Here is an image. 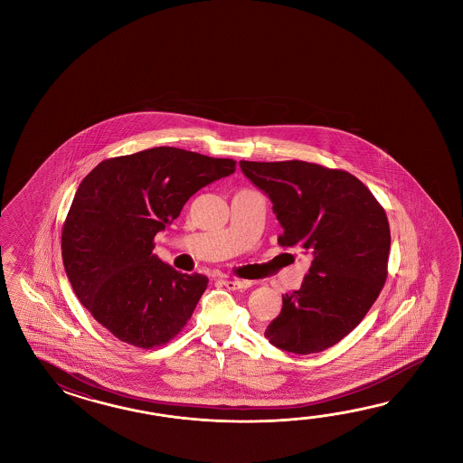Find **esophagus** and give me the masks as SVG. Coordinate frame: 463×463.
Returning a JSON list of instances; mask_svg holds the SVG:
<instances>
[{"mask_svg": "<svg viewBox=\"0 0 463 463\" xmlns=\"http://www.w3.org/2000/svg\"><path fill=\"white\" fill-rule=\"evenodd\" d=\"M223 285L227 286L228 289H246V288L251 286V281L238 279V278H228V279H223Z\"/></svg>", "mask_w": 463, "mask_h": 463, "instance_id": "esophagus-1", "label": "esophagus"}]
</instances>
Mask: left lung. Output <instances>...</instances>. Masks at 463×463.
Wrapping results in <instances>:
<instances>
[{"label": "left lung", "mask_w": 463, "mask_h": 463, "mask_svg": "<svg viewBox=\"0 0 463 463\" xmlns=\"http://www.w3.org/2000/svg\"><path fill=\"white\" fill-rule=\"evenodd\" d=\"M240 168L271 200L283 228L278 243L311 256L301 288L283 295L265 337L288 353H321L363 321L384 286L391 250L384 208L345 170L303 160H241Z\"/></svg>", "instance_id": "8db88e82"}]
</instances>
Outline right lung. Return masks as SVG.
<instances>
[{
    "label": "right lung",
    "instance_id": "right-lung-1",
    "mask_svg": "<svg viewBox=\"0 0 463 463\" xmlns=\"http://www.w3.org/2000/svg\"><path fill=\"white\" fill-rule=\"evenodd\" d=\"M235 172V160L156 147L100 162L80 182L62 228V263L99 325L137 347L165 345L187 325L203 275L154 255V236L188 198Z\"/></svg>",
    "mask_w": 463,
    "mask_h": 463
}]
</instances>
